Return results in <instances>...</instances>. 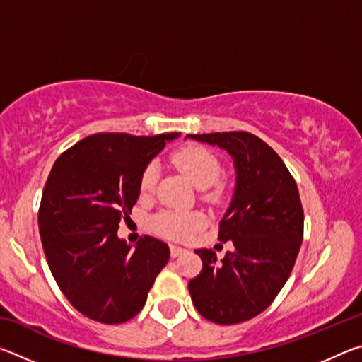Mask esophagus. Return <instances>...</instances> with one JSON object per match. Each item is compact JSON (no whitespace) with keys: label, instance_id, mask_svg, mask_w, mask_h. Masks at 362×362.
I'll return each instance as SVG.
<instances>
[{"label":"esophagus","instance_id":"1","mask_svg":"<svg viewBox=\"0 0 362 362\" xmlns=\"http://www.w3.org/2000/svg\"><path fill=\"white\" fill-rule=\"evenodd\" d=\"M185 252H187V249L179 247V246H170V257H173V259H177V257H180Z\"/></svg>","mask_w":362,"mask_h":362}]
</instances>
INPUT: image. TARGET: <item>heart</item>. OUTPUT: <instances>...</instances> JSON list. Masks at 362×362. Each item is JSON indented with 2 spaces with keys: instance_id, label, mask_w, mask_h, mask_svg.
Wrapping results in <instances>:
<instances>
[{
  "instance_id": "1",
  "label": "heart",
  "mask_w": 362,
  "mask_h": 362,
  "mask_svg": "<svg viewBox=\"0 0 362 362\" xmlns=\"http://www.w3.org/2000/svg\"><path fill=\"white\" fill-rule=\"evenodd\" d=\"M174 166L193 183L196 188L206 189L218 180L222 166L218 158L212 151L198 145L182 146L173 155ZM158 164L148 163L140 175V192L151 193L158 182ZM203 225V216L196 212L168 211L159 214L153 220V228L159 235L173 238V240H187Z\"/></svg>"
}]
</instances>
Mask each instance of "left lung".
Listing matches in <instances>:
<instances>
[{"label": "left lung", "instance_id": "1", "mask_svg": "<svg viewBox=\"0 0 362 362\" xmlns=\"http://www.w3.org/2000/svg\"><path fill=\"white\" fill-rule=\"evenodd\" d=\"M233 158L236 185L220 220L218 240L231 241L222 260L198 249L201 273L188 283L194 308L217 324H240L267 310L293 268L303 240L298 188L283 159L250 132L188 134Z\"/></svg>", "mask_w": 362, "mask_h": 362}]
</instances>
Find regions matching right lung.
<instances>
[{
  "label": "right lung",
  "instance_id": "right-lung-1",
  "mask_svg": "<svg viewBox=\"0 0 362 362\" xmlns=\"http://www.w3.org/2000/svg\"><path fill=\"white\" fill-rule=\"evenodd\" d=\"M179 134H94L57 158L42 189L40 236L60 291L89 320L119 324L144 308L169 246L118 238L140 194V175Z\"/></svg>",
  "mask_w": 362,
  "mask_h": 362
}]
</instances>
